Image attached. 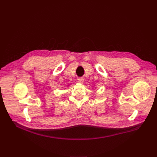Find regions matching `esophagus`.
<instances>
[{
	"label": "esophagus",
	"mask_w": 157,
	"mask_h": 157,
	"mask_svg": "<svg viewBox=\"0 0 157 157\" xmlns=\"http://www.w3.org/2000/svg\"><path fill=\"white\" fill-rule=\"evenodd\" d=\"M77 82H79V83H83V82H84V78H81V77H80V78H77Z\"/></svg>",
	"instance_id": "1"
}]
</instances>
